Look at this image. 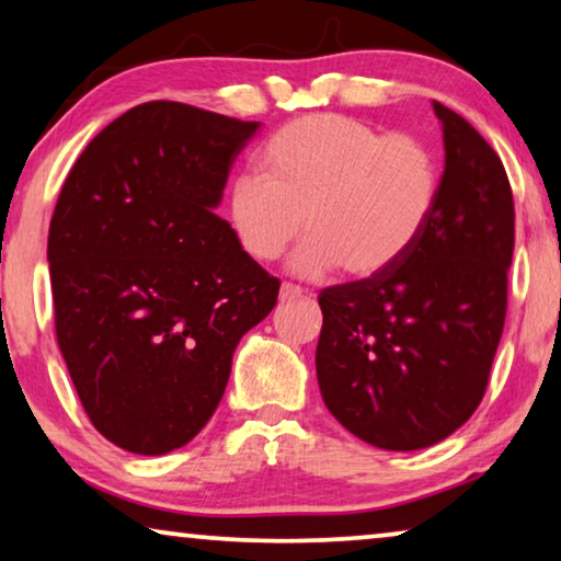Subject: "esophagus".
I'll return each mask as SVG.
<instances>
[{"instance_id": "1", "label": "esophagus", "mask_w": 561, "mask_h": 561, "mask_svg": "<svg viewBox=\"0 0 561 561\" xmlns=\"http://www.w3.org/2000/svg\"><path fill=\"white\" fill-rule=\"evenodd\" d=\"M278 298H280V304H290V300L306 298V290L300 286H293V283H283Z\"/></svg>"}]
</instances>
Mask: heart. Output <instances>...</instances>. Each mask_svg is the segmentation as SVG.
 <instances>
[{
	"label": "heart",
	"instance_id": "obj_1",
	"mask_svg": "<svg viewBox=\"0 0 561 561\" xmlns=\"http://www.w3.org/2000/svg\"><path fill=\"white\" fill-rule=\"evenodd\" d=\"M263 175L232 178L228 218L240 248L271 263L306 230L290 271L318 278L341 265L353 278L389 271L428 226L438 162L416 135H381L346 115H308L261 150Z\"/></svg>",
	"mask_w": 561,
	"mask_h": 561
}]
</instances>
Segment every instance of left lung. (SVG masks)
<instances>
[{"label": "left lung", "mask_w": 561, "mask_h": 561, "mask_svg": "<svg viewBox=\"0 0 561 561\" xmlns=\"http://www.w3.org/2000/svg\"><path fill=\"white\" fill-rule=\"evenodd\" d=\"M444 175L428 226L389 271L325 288L316 376L325 407L360 442L416 451L477 411L504 331L514 253L510 178L442 102Z\"/></svg>", "instance_id": "left-lung-1"}]
</instances>
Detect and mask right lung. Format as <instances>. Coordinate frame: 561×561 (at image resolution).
I'll return each instance as SVG.
<instances>
[{
    "instance_id": "add662e5",
    "label": "right lung",
    "mask_w": 561,
    "mask_h": 561,
    "mask_svg": "<svg viewBox=\"0 0 561 561\" xmlns=\"http://www.w3.org/2000/svg\"><path fill=\"white\" fill-rule=\"evenodd\" d=\"M257 127L145 102L65 180L47 240L57 343L94 428L119 449L160 456L201 434L240 339L278 300L280 283L215 213Z\"/></svg>"
}]
</instances>
